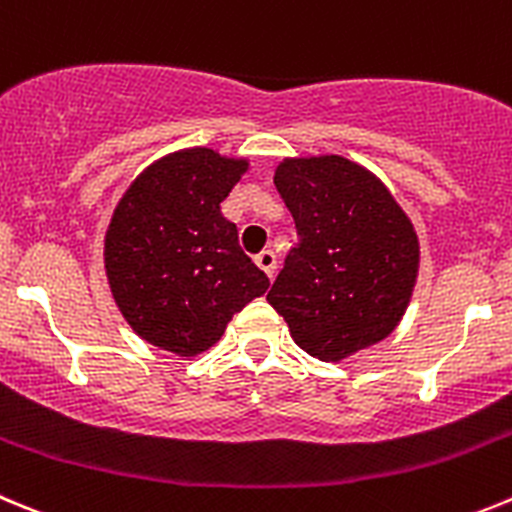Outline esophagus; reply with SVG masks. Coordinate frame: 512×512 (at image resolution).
<instances>
[{
    "mask_svg": "<svg viewBox=\"0 0 512 512\" xmlns=\"http://www.w3.org/2000/svg\"><path fill=\"white\" fill-rule=\"evenodd\" d=\"M255 262H257V267H260V270L265 272L267 278H272V272H275V265H278V260H275V252H272V250H262L260 255H255Z\"/></svg>",
    "mask_w": 512,
    "mask_h": 512,
    "instance_id": "esophagus-1",
    "label": "esophagus"
}]
</instances>
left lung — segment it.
Returning a JSON list of instances; mask_svg holds the SVG:
<instances>
[{"label":"left lung","instance_id":"8db88e82","mask_svg":"<svg viewBox=\"0 0 512 512\" xmlns=\"http://www.w3.org/2000/svg\"><path fill=\"white\" fill-rule=\"evenodd\" d=\"M298 247L267 293L293 341L343 361L399 326L419 275V237L389 186L336 154L283 159L272 176Z\"/></svg>","mask_w":512,"mask_h":512}]
</instances>
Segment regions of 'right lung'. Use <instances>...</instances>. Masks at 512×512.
Returning a JSON list of instances; mask_svg holds the SVG:
<instances>
[{
  "instance_id": "right-lung-1",
  "label": "right lung",
  "mask_w": 512,
  "mask_h": 512,
  "mask_svg": "<svg viewBox=\"0 0 512 512\" xmlns=\"http://www.w3.org/2000/svg\"><path fill=\"white\" fill-rule=\"evenodd\" d=\"M247 169V156L179 148L118 199L103 240L105 278L128 326L151 346L199 356L270 288L219 207Z\"/></svg>"
}]
</instances>
